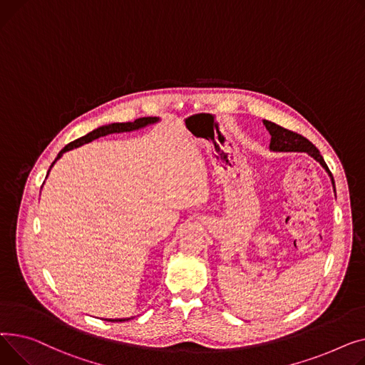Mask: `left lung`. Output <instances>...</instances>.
Masks as SVG:
<instances>
[{
	"instance_id": "8db88e82",
	"label": "left lung",
	"mask_w": 365,
	"mask_h": 365,
	"mask_svg": "<svg viewBox=\"0 0 365 365\" xmlns=\"http://www.w3.org/2000/svg\"><path fill=\"white\" fill-rule=\"evenodd\" d=\"M264 125L271 135L269 150H272V152H305V153L311 155L317 162L321 163V166L327 170L330 178H331L333 188H334V180H333L331 173L329 170V166L326 165L323 156L319 155L318 148L309 140H307L301 134L286 130V128L277 125L274 122H269V120H264Z\"/></svg>"
}]
</instances>
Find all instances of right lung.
Returning <instances> with one entry per match:
<instances>
[{
	"instance_id": "1",
	"label": "right lung",
	"mask_w": 365,
	"mask_h": 365,
	"mask_svg": "<svg viewBox=\"0 0 365 365\" xmlns=\"http://www.w3.org/2000/svg\"><path fill=\"white\" fill-rule=\"evenodd\" d=\"M158 120H159V118H140V119H137V120H134V122L112 123V125L100 126V128H97V130L91 131L90 134L83 135V137H81V138H78V140L69 143V144H68L66 147H64V148L61 150V152L57 155L56 160H57L58 158H61V155H63L64 152H69V150H72V148H75V147H79V145H82V144H87V143L93 141V140H97V138L104 137V135H107V134H113V133H128V131L140 130V128L147 126V125H150V123H155V122H158ZM56 160L53 162V165L56 163ZM53 165H51V166H53ZM109 321H125V319H109Z\"/></svg>"
}]
</instances>
